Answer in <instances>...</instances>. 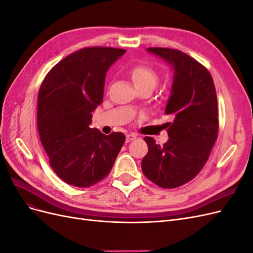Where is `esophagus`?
<instances>
[{"mask_svg": "<svg viewBox=\"0 0 253 253\" xmlns=\"http://www.w3.org/2000/svg\"><path fill=\"white\" fill-rule=\"evenodd\" d=\"M136 135L135 134H133V133H131V134H127L126 135V142H129V141H132V140H134V139H136Z\"/></svg>", "mask_w": 253, "mask_h": 253, "instance_id": "esophagus-1", "label": "esophagus"}]
</instances>
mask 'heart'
<instances>
[{"instance_id": "heart-1", "label": "heart", "mask_w": 253, "mask_h": 253, "mask_svg": "<svg viewBox=\"0 0 253 253\" xmlns=\"http://www.w3.org/2000/svg\"><path fill=\"white\" fill-rule=\"evenodd\" d=\"M131 76L137 88H141L145 86L154 88L159 80V75L154 68L150 65L144 64L134 66L131 71Z\"/></svg>"}]
</instances>
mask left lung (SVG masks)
I'll use <instances>...</instances> for the list:
<instances>
[{"label":"left lung","mask_w":253,"mask_h":253,"mask_svg":"<svg viewBox=\"0 0 253 253\" xmlns=\"http://www.w3.org/2000/svg\"><path fill=\"white\" fill-rule=\"evenodd\" d=\"M174 67L171 96L165 114L169 140L163 147L144 137L148 154L141 162L147 178L165 189L178 188L202 171L217 139L218 110L212 76L195 59L178 49L149 47Z\"/></svg>","instance_id":"left-lung-1"}]
</instances>
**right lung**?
Instances as JSON below:
<instances>
[{"label":"right lung","instance_id":"obj_1","mask_svg":"<svg viewBox=\"0 0 253 253\" xmlns=\"http://www.w3.org/2000/svg\"><path fill=\"white\" fill-rule=\"evenodd\" d=\"M126 49L84 47L45 76L38 95V131L49 165L68 185L86 188L108 176L126 141L124 133L91 128L103 100L105 74Z\"/></svg>","mask_w":253,"mask_h":253}]
</instances>
